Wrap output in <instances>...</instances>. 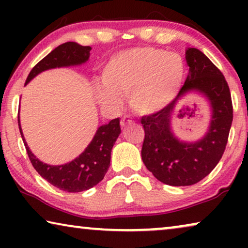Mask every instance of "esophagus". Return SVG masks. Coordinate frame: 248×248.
I'll list each match as a JSON object with an SVG mask.
<instances>
[{"mask_svg":"<svg viewBox=\"0 0 248 248\" xmlns=\"http://www.w3.org/2000/svg\"><path fill=\"white\" fill-rule=\"evenodd\" d=\"M132 123H133V121H132L130 117H127V116L122 117V120H121V125H122V126H126V125H130Z\"/></svg>","mask_w":248,"mask_h":248,"instance_id":"1","label":"esophagus"}]
</instances>
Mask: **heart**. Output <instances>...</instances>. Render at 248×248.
Listing matches in <instances>:
<instances>
[{"instance_id": "obj_1", "label": "heart", "mask_w": 248, "mask_h": 248, "mask_svg": "<svg viewBox=\"0 0 248 248\" xmlns=\"http://www.w3.org/2000/svg\"><path fill=\"white\" fill-rule=\"evenodd\" d=\"M185 78V62L177 54L155 47L122 50L101 70L103 87L96 89V98L105 107L117 108L121 97L128 96L135 113L152 115L174 101Z\"/></svg>"}]
</instances>
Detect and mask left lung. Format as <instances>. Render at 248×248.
<instances>
[{"label":"left lung","mask_w":248,"mask_h":248,"mask_svg":"<svg viewBox=\"0 0 248 248\" xmlns=\"http://www.w3.org/2000/svg\"><path fill=\"white\" fill-rule=\"evenodd\" d=\"M185 54L189 72L176 99L159 113L141 118L142 160L158 181L170 186L196 184L213 170L225 152L232 122V96L221 71L201 50L187 48ZM191 91L207 97L213 118L201 140L183 142L172 133L171 120L175 101ZM175 116L181 117L182 112Z\"/></svg>","instance_id":"8db88e82"}]
</instances>
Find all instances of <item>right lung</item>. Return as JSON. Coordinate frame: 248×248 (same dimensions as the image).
Listing matches in <instances>:
<instances>
[{"instance_id":"add662e5","label":"right lung","mask_w":248,"mask_h":248,"mask_svg":"<svg viewBox=\"0 0 248 248\" xmlns=\"http://www.w3.org/2000/svg\"><path fill=\"white\" fill-rule=\"evenodd\" d=\"M90 46H81L74 42H67L57 46L32 67L27 78L26 84L43 71L55 67L79 65L87 62L90 56ZM18 124L27 154L33 168L53 186L71 193L87 191L103 181L110 166L111 149L118 135L121 134L120 118L111 120L108 124L98 127L93 141L79 157L65 165L52 166L44 164L30 151L23 138L19 117Z\"/></svg>"}]
</instances>
